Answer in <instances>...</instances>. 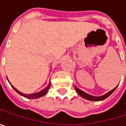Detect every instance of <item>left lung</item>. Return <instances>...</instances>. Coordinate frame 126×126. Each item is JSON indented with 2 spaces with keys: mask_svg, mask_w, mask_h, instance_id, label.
Listing matches in <instances>:
<instances>
[{
  "mask_svg": "<svg viewBox=\"0 0 126 126\" xmlns=\"http://www.w3.org/2000/svg\"><path fill=\"white\" fill-rule=\"evenodd\" d=\"M74 87H75V90H76V91L79 93V95L80 96H82V98H85V99H87V100H90V101H102V100H104V99L107 98L108 96H110V95L113 93L114 91V90L117 88V87H116L115 88H114L113 90H112L111 91H110L109 93H107V94H105V95H102V96L96 97V96L90 95H89V94H88V93H85L84 91H82V90H79V88H77L76 86H74Z\"/></svg>",
  "mask_w": 126,
  "mask_h": 126,
  "instance_id": "1",
  "label": "left lung"
}]
</instances>
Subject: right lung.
I'll return each instance as SVG.
<instances>
[{"instance_id": "obj_1", "label": "right lung", "mask_w": 126, "mask_h": 126, "mask_svg": "<svg viewBox=\"0 0 126 126\" xmlns=\"http://www.w3.org/2000/svg\"><path fill=\"white\" fill-rule=\"evenodd\" d=\"M50 85H51V84H50V82H49V84L48 85V86H47V88H44V90H42L41 91H40V92H38V93H33V94H24V93H22L19 92V90H17L14 88V86H12V87L13 89H14L16 93H18L19 95H22V96H24V97L27 98H30V99H35V98H40V97H41V96L44 95L47 93L48 90H49V88H50Z\"/></svg>"}]
</instances>
